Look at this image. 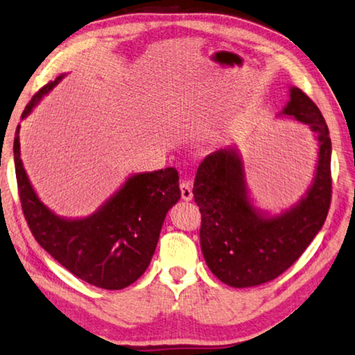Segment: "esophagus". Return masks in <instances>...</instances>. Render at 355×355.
<instances>
[{"label":"esophagus","instance_id":"34e87169","mask_svg":"<svg viewBox=\"0 0 355 355\" xmlns=\"http://www.w3.org/2000/svg\"><path fill=\"white\" fill-rule=\"evenodd\" d=\"M180 189H182V197L186 201H191L193 193H192V183L187 182V180H183L182 184H180Z\"/></svg>","mask_w":355,"mask_h":355}]
</instances>
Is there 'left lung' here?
<instances>
[{"label":"left lung","mask_w":355,"mask_h":355,"mask_svg":"<svg viewBox=\"0 0 355 355\" xmlns=\"http://www.w3.org/2000/svg\"><path fill=\"white\" fill-rule=\"evenodd\" d=\"M283 114L309 124L320 146L314 183L291 211L270 218L254 209L241 162L231 149L207 155L197 169L192 193L201 214V251L211 272L229 286H257L282 275L314 240L329 211L331 138L320 109L293 87Z\"/></svg>","instance_id":"8db88e82"}]
</instances>
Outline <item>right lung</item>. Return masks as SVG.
<instances>
[{"label":"right lung","mask_w":355,"mask_h":355,"mask_svg":"<svg viewBox=\"0 0 355 355\" xmlns=\"http://www.w3.org/2000/svg\"><path fill=\"white\" fill-rule=\"evenodd\" d=\"M61 76L41 87L27 103L31 112ZM19 124L13 159L21 207L32 235L69 272L103 289H123L137 282L155 252L166 214L182 197L175 168L130 177L101 209L83 220H64L41 203L19 158Z\"/></svg>","instance_id":"obj_1"}]
</instances>
